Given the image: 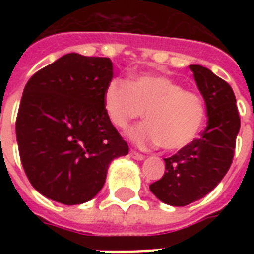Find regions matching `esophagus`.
Listing matches in <instances>:
<instances>
[{"instance_id": "esophagus-1", "label": "esophagus", "mask_w": 254, "mask_h": 254, "mask_svg": "<svg viewBox=\"0 0 254 254\" xmlns=\"http://www.w3.org/2000/svg\"><path fill=\"white\" fill-rule=\"evenodd\" d=\"M130 155H131V158L137 159V161H143V159H145V155L139 154V153H137V151L134 150L130 151Z\"/></svg>"}]
</instances>
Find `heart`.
<instances>
[{
    "label": "heart",
    "instance_id": "1",
    "mask_svg": "<svg viewBox=\"0 0 254 254\" xmlns=\"http://www.w3.org/2000/svg\"><path fill=\"white\" fill-rule=\"evenodd\" d=\"M104 109L120 130H127L146 110V121L133 127L129 138L143 149L162 145L169 151L191 145L207 117L204 100L165 75L113 79L104 91Z\"/></svg>",
    "mask_w": 254,
    "mask_h": 254
}]
</instances>
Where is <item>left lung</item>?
<instances>
[{
  "mask_svg": "<svg viewBox=\"0 0 254 254\" xmlns=\"http://www.w3.org/2000/svg\"><path fill=\"white\" fill-rule=\"evenodd\" d=\"M207 108V127L200 137L165 158V175L150 185L159 200L183 207L204 197L231 167L240 130L236 97L231 85L203 65L191 64Z\"/></svg>",
  "mask_w": 254,
  "mask_h": 254,
  "instance_id": "left-lung-1",
  "label": "left lung"
}]
</instances>
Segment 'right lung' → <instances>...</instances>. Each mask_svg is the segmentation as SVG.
I'll return each mask as SVG.
<instances>
[{"label":"right lung","instance_id":"right-lung-1","mask_svg":"<svg viewBox=\"0 0 254 254\" xmlns=\"http://www.w3.org/2000/svg\"><path fill=\"white\" fill-rule=\"evenodd\" d=\"M112 77L109 58L71 53L27 81L15 133L23 170L43 196L67 205L91 200L112 161L129 153L104 109Z\"/></svg>","mask_w":254,"mask_h":254}]
</instances>
